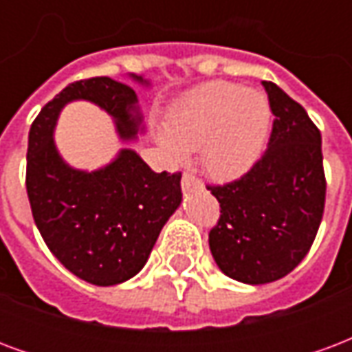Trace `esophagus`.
<instances>
[{
    "mask_svg": "<svg viewBox=\"0 0 352 352\" xmlns=\"http://www.w3.org/2000/svg\"><path fill=\"white\" fill-rule=\"evenodd\" d=\"M181 186H183V190H190V188H199L201 186V181H199L198 177H194L192 173H183V179H181Z\"/></svg>",
    "mask_w": 352,
    "mask_h": 352,
    "instance_id": "34e87169",
    "label": "esophagus"
}]
</instances>
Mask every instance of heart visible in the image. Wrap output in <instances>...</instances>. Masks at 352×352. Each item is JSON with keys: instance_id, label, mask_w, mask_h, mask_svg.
<instances>
[{"instance_id": "1", "label": "heart", "mask_w": 352, "mask_h": 352, "mask_svg": "<svg viewBox=\"0 0 352 352\" xmlns=\"http://www.w3.org/2000/svg\"><path fill=\"white\" fill-rule=\"evenodd\" d=\"M272 109L256 90L214 80L186 94L169 113V135L160 143L171 156L198 151L201 168L214 179L232 181L256 164L264 151Z\"/></svg>"}]
</instances>
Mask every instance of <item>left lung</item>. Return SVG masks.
Returning a JSON list of instances; mask_svg holds the SVG:
<instances>
[{"label":"left lung","instance_id":"1","mask_svg":"<svg viewBox=\"0 0 352 352\" xmlns=\"http://www.w3.org/2000/svg\"><path fill=\"white\" fill-rule=\"evenodd\" d=\"M262 85L273 113L265 153L236 181L207 184L221 204L209 249L222 273L247 285L280 279L305 258L326 199L320 131L275 82Z\"/></svg>","mask_w":352,"mask_h":352}]
</instances>
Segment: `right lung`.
<instances>
[{
    "label": "right lung",
    "mask_w": 352,
    "mask_h": 352,
    "mask_svg": "<svg viewBox=\"0 0 352 352\" xmlns=\"http://www.w3.org/2000/svg\"><path fill=\"white\" fill-rule=\"evenodd\" d=\"M73 100L98 103L116 118L120 138L131 139L138 133L139 115H131L138 96L111 77L75 80L41 109L28 138L26 190L45 243L79 279L111 287L145 265L181 204V171L156 173L130 148L92 173L69 168L52 131L60 109Z\"/></svg>",
    "instance_id": "1"
}]
</instances>
